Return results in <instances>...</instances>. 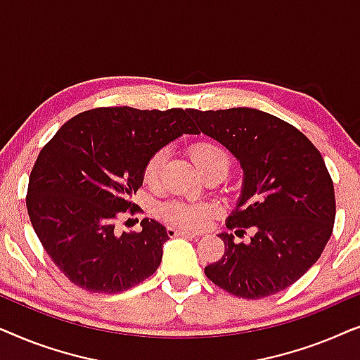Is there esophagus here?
<instances>
[{
	"instance_id": "esophagus-1",
	"label": "esophagus",
	"mask_w": 360,
	"mask_h": 360,
	"mask_svg": "<svg viewBox=\"0 0 360 360\" xmlns=\"http://www.w3.org/2000/svg\"><path fill=\"white\" fill-rule=\"evenodd\" d=\"M167 234L170 236V238H176V236H181V238H198V233H193V231H186V229H176V228H172L169 226L167 228Z\"/></svg>"
}]
</instances>
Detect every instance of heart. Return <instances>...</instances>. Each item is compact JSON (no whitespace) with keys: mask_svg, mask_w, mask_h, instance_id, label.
<instances>
[{"mask_svg":"<svg viewBox=\"0 0 360 360\" xmlns=\"http://www.w3.org/2000/svg\"><path fill=\"white\" fill-rule=\"evenodd\" d=\"M190 157L193 164L206 174L218 165L228 167V157L218 144L211 141H196L190 146ZM167 162V149H157L146 160L142 169V180L146 185L157 186L162 179ZM219 205L214 201L169 200L159 205L157 214L162 221L184 229H205L219 214Z\"/></svg>","mask_w":360,"mask_h":360,"instance_id":"heart-1","label":"heart"}]
</instances>
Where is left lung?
Returning a JSON list of instances; mask_svg holds the SVG:
<instances>
[{
  "label": "left lung",
  "instance_id": "obj_1",
  "mask_svg": "<svg viewBox=\"0 0 360 360\" xmlns=\"http://www.w3.org/2000/svg\"><path fill=\"white\" fill-rule=\"evenodd\" d=\"M186 111L196 131L219 141L243 165V196L226 228L236 236L255 231L248 244L221 234L224 254L205 275L239 298L282 292L316 264L333 234L336 198L321 154L302 131L269 112Z\"/></svg>",
  "mask_w": 360,
  "mask_h": 360
}]
</instances>
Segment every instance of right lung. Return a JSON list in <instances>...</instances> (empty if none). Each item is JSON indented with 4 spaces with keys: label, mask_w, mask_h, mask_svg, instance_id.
Masks as SVG:
<instances>
[{
    "label": "right lung",
    "mask_w": 360,
    "mask_h": 360,
    "mask_svg": "<svg viewBox=\"0 0 360 360\" xmlns=\"http://www.w3.org/2000/svg\"><path fill=\"white\" fill-rule=\"evenodd\" d=\"M188 111L103 106L68 120L39 152L26 206L32 228L57 269L77 287L120 293L149 278L170 238L144 218L139 233L116 234L152 152L181 134H196Z\"/></svg>",
    "instance_id": "1"
}]
</instances>
